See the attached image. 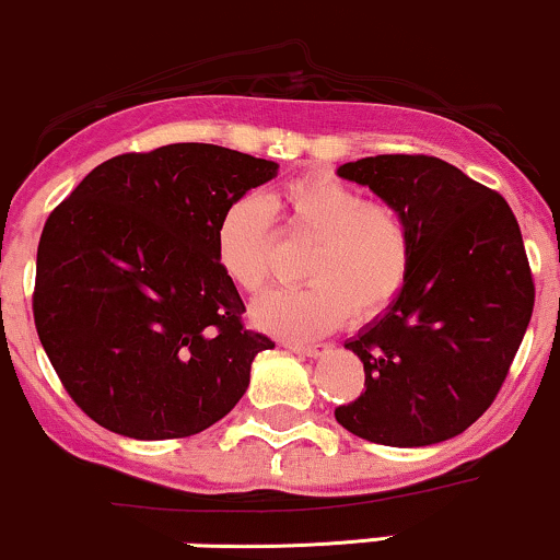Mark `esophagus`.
Masks as SVG:
<instances>
[{"label": "esophagus", "mask_w": 560, "mask_h": 560, "mask_svg": "<svg viewBox=\"0 0 560 560\" xmlns=\"http://www.w3.org/2000/svg\"><path fill=\"white\" fill-rule=\"evenodd\" d=\"M292 350V353H300V355H308V359H324V355L329 353V346H324V342H318V346H300V342H290L287 346Z\"/></svg>", "instance_id": "1"}]
</instances>
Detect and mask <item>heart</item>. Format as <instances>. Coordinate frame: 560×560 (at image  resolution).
Masks as SVG:
<instances>
[{"instance_id": "obj_1", "label": "heart", "mask_w": 560, "mask_h": 560, "mask_svg": "<svg viewBox=\"0 0 560 560\" xmlns=\"http://www.w3.org/2000/svg\"><path fill=\"white\" fill-rule=\"evenodd\" d=\"M279 214L298 238L313 242L305 268L311 287L276 290L252 305L257 329L281 340H313L337 329L350 313L388 308L409 279L415 242L404 214L370 201L359 188L329 175L298 177L260 199L233 201L214 231L220 268L244 292H260L273 260Z\"/></svg>"}]
</instances>
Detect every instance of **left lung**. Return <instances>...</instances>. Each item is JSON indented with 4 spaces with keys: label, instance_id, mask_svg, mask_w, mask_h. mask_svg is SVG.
<instances>
[{
    "label": "left lung",
    "instance_id": "1",
    "mask_svg": "<svg viewBox=\"0 0 560 560\" xmlns=\"http://www.w3.org/2000/svg\"><path fill=\"white\" fill-rule=\"evenodd\" d=\"M337 175L404 214L415 257L401 294L346 340L366 390L335 417L374 444H441L491 407L529 327L534 281L515 214L433 156L383 153Z\"/></svg>",
    "mask_w": 560,
    "mask_h": 560
}]
</instances>
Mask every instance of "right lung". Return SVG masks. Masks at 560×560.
<instances>
[{
  "mask_svg": "<svg viewBox=\"0 0 560 560\" xmlns=\"http://www.w3.org/2000/svg\"><path fill=\"white\" fill-rule=\"evenodd\" d=\"M279 164L223 145L172 143L97 164L47 218L34 322L73 401L138 441L186 439L223 420L273 342L214 255L233 201Z\"/></svg>",
  "mask_w": 560,
  "mask_h": 560,
  "instance_id": "1",
  "label": "right lung"
}]
</instances>
